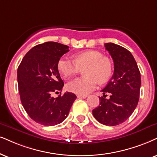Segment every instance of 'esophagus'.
Returning a JSON list of instances; mask_svg holds the SVG:
<instances>
[{
	"label": "esophagus",
	"instance_id": "34e87169",
	"mask_svg": "<svg viewBox=\"0 0 157 157\" xmlns=\"http://www.w3.org/2000/svg\"><path fill=\"white\" fill-rule=\"evenodd\" d=\"M87 95H80V94H79V95H77V98H87Z\"/></svg>",
	"mask_w": 157,
	"mask_h": 157
}]
</instances>
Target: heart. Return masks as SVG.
Here are the masks:
<instances>
[{"mask_svg":"<svg viewBox=\"0 0 157 157\" xmlns=\"http://www.w3.org/2000/svg\"><path fill=\"white\" fill-rule=\"evenodd\" d=\"M86 76L77 77L67 84V89L77 94L85 95L94 90L100 82L109 80L112 74V65L109 59L103 57L101 53L88 50L77 53L75 60L62 57L58 62V69L62 77L68 79L84 68Z\"/></svg>","mask_w":157,"mask_h":157,"instance_id":"obj_1","label":"heart"}]
</instances>
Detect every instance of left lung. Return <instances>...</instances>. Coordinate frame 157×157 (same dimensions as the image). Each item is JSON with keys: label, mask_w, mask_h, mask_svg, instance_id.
Segmentation results:
<instances>
[{"label": "left lung", "mask_w": 157, "mask_h": 157, "mask_svg": "<svg viewBox=\"0 0 157 157\" xmlns=\"http://www.w3.org/2000/svg\"><path fill=\"white\" fill-rule=\"evenodd\" d=\"M114 61L112 78L101 90L100 104L93 110L94 117L104 125L122 124L132 114L138 105L141 80L140 73L133 56L128 50L112 43L104 44ZM107 93L110 94L106 99Z\"/></svg>", "instance_id": "obj_1"}]
</instances>
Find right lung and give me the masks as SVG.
<instances>
[{
    "instance_id": "1",
    "label": "right lung",
    "mask_w": 157,
    "mask_h": 157,
    "mask_svg": "<svg viewBox=\"0 0 157 157\" xmlns=\"http://www.w3.org/2000/svg\"><path fill=\"white\" fill-rule=\"evenodd\" d=\"M69 51V46L59 43L39 44L27 53L18 67L21 104L29 117L43 125L53 126L62 122L77 98L69 92L56 98L52 96L53 93H59L64 87L58 62Z\"/></svg>"
}]
</instances>
